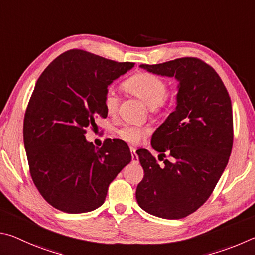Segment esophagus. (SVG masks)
Segmentation results:
<instances>
[{
	"mask_svg": "<svg viewBox=\"0 0 255 255\" xmlns=\"http://www.w3.org/2000/svg\"><path fill=\"white\" fill-rule=\"evenodd\" d=\"M131 153H132V162L133 163H139V157L135 153V149L134 148H130Z\"/></svg>",
	"mask_w": 255,
	"mask_h": 255,
	"instance_id": "esophagus-1",
	"label": "esophagus"
}]
</instances>
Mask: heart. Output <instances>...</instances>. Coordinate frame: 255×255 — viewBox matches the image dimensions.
I'll list each match as a JSON object with an SVG mask.
<instances>
[{"instance_id": "1", "label": "heart", "mask_w": 255, "mask_h": 255, "mask_svg": "<svg viewBox=\"0 0 255 255\" xmlns=\"http://www.w3.org/2000/svg\"><path fill=\"white\" fill-rule=\"evenodd\" d=\"M125 88L133 95L139 97L151 111L157 112L159 107L166 105L167 83L159 76L151 73H140L124 83ZM119 106V96L113 89H107L104 95V107L107 114L113 115ZM121 139L128 143H139L144 136V130L136 127H124L118 132Z\"/></svg>"}]
</instances>
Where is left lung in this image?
I'll use <instances>...</instances> for the list:
<instances>
[{"instance_id": "obj_1", "label": "left lung", "mask_w": 255, "mask_h": 255, "mask_svg": "<svg viewBox=\"0 0 255 255\" xmlns=\"http://www.w3.org/2000/svg\"><path fill=\"white\" fill-rule=\"evenodd\" d=\"M140 67L175 77L179 84L176 110L151 140L159 160L168 152L173 162L163 160L160 166L148 150L136 151L144 170L136 202L151 215L179 220L206 202L229 162L233 146L231 98L216 71L197 58Z\"/></svg>"}]
</instances>
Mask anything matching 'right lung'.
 Listing matches in <instances>:
<instances>
[{"instance_id":"1","label":"right lung","mask_w":255,"mask_h":255,"mask_svg":"<svg viewBox=\"0 0 255 255\" xmlns=\"http://www.w3.org/2000/svg\"><path fill=\"white\" fill-rule=\"evenodd\" d=\"M134 67L73 49L57 57L40 75L26 107L23 141L30 173L47 202L61 212H92L131 162L121 140L97 149L85 128L106 118L104 95L113 80Z\"/></svg>"}]
</instances>
